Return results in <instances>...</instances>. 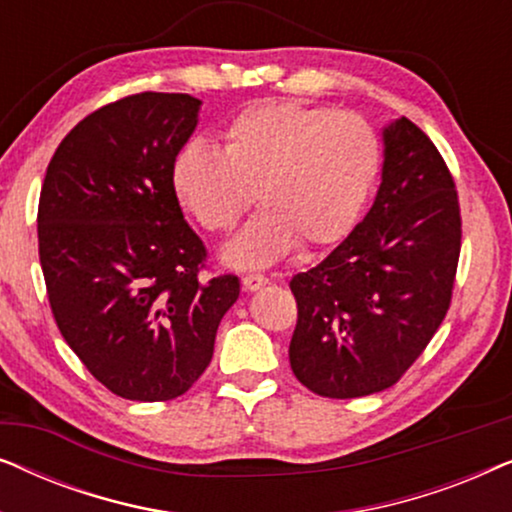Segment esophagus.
Returning <instances> with one entry per match:
<instances>
[{
    "label": "esophagus",
    "instance_id": "34e87169",
    "mask_svg": "<svg viewBox=\"0 0 512 512\" xmlns=\"http://www.w3.org/2000/svg\"><path fill=\"white\" fill-rule=\"evenodd\" d=\"M265 284H268V277H263V275H244L242 277L244 291H258V289H263Z\"/></svg>",
    "mask_w": 512,
    "mask_h": 512
}]
</instances>
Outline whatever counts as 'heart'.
<instances>
[{"label":"heart","instance_id":"obj_1","mask_svg":"<svg viewBox=\"0 0 512 512\" xmlns=\"http://www.w3.org/2000/svg\"><path fill=\"white\" fill-rule=\"evenodd\" d=\"M380 139L361 116L263 102L223 130V149L193 139L172 163L181 207L209 233H226L254 202L263 209L223 256L237 268H263L300 242L342 240L359 219L380 172Z\"/></svg>","mask_w":512,"mask_h":512}]
</instances>
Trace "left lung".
<instances>
[{
	"label": "left lung",
	"mask_w": 512,
	"mask_h": 512,
	"mask_svg": "<svg viewBox=\"0 0 512 512\" xmlns=\"http://www.w3.org/2000/svg\"><path fill=\"white\" fill-rule=\"evenodd\" d=\"M382 139V184L366 219L289 284L298 303L291 370L326 398L389 389L450 310L461 251L454 179L405 116Z\"/></svg>",
	"instance_id": "left-lung-1"
}]
</instances>
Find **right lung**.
I'll return each mask as SVG.
<instances>
[{
  "label": "right lung",
  "mask_w": 512,
  "mask_h": 512,
  "mask_svg": "<svg viewBox=\"0 0 512 512\" xmlns=\"http://www.w3.org/2000/svg\"><path fill=\"white\" fill-rule=\"evenodd\" d=\"M198 97L139 93L83 118L48 163L39 261L62 338L111 394H186L240 296L202 277L207 249L181 212L172 163L198 125Z\"/></svg>",
  "instance_id": "obj_1"
}]
</instances>
